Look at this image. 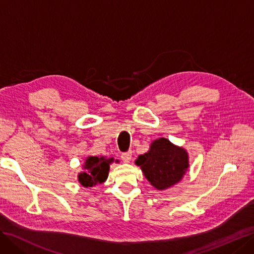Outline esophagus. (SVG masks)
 <instances>
[{
  "instance_id": "esophagus-1",
  "label": "esophagus",
  "mask_w": 254,
  "mask_h": 254,
  "mask_svg": "<svg viewBox=\"0 0 254 254\" xmlns=\"http://www.w3.org/2000/svg\"><path fill=\"white\" fill-rule=\"evenodd\" d=\"M121 158H122V160H123V161H124L125 163H129L130 161H131V159H132V153H131V151H128V152H125V153H122Z\"/></svg>"
}]
</instances>
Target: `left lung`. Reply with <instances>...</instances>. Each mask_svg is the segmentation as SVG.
Listing matches in <instances>:
<instances>
[{"mask_svg":"<svg viewBox=\"0 0 254 254\" xmlns=\"http://www.w3.org/2000/svg\"><path fill=\"white\" fill-rule=\"evenodd\" d=\"M189 152L165 137L152 141L149 150L140 155L135 165L140 166L151 186L164 190L180 182L190 167Z\"/></svg>","mask_w":254,"mask_h":254,"instance_id":"8db88e82","label":"left lung"}]
</instances>
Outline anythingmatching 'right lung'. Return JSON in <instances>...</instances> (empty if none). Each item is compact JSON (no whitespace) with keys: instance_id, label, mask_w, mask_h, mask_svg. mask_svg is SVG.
<instances>
[{"instance_id":"add662e5","label":"right lung","mask_w":254,"mask_h":254,"mask_svg":"<svg viewBox=\"0 0 254 254\" xmlns=\"http://www.w3.org/2000/svg\"><path fill=\"white\" fill-rule=\"evenodd\" d=\"M119 163V160L112 157L104 156H88L84 159L82 171L77 175L78 182L83 188H93L98 184H103L108 178L110 164Z\"/></svg>"}]
</instances>
